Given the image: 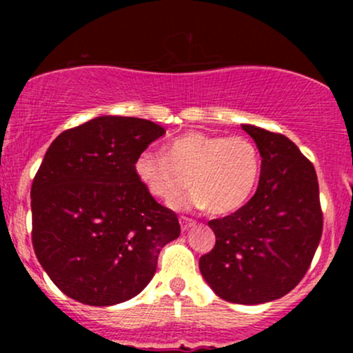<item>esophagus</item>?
<instances>
[{
  "mask_svg": "<svg viewBox=\"0 0 353 353\" xmlns=\"http://www.w3.org/2000/svg\"><path fill=\"white\" fill-rule=\"evenodd\" d=\"M179 222H181L182 230H189L194 224H196V221H194V219H189V217H185V216H181L179 217Z\"/></svg>",
  "mask_w": 353,
  "mask_h": 353,
  "instance_id": "34e87169",
  "label": "esophagus"
}]
</instances>
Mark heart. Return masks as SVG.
<instances>
[{
  "label": "heart",
  "mask_w": 353,
  "mask_h": 353,
  "mask_svg": "<svg viewBox=\"0 0 353 353\" xmlns=\"http://www.w3.org/2000/svg\"><path fill=\"white\" fill-rule=\"evenodd\" d=\"M139 181L165 204H174L189 189L192 201L212 214L241 209L252 196L261 176V152L242 136L188 132L165 145V156L143 151L134 164Z\"/></svg>",
  "instance_id": "b5f03b06"
}]
</instances>
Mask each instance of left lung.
Returning <instances> with one entry per match:
<instances>
[{"instance_id": "1", "label": "left lung", "mask_w": 353, "mask_h": 353, "mask_svg": "<svg viewBox=\"0 0 353 353\" xmlns=\"http://www.w3.org/2000/svg\"><path fill=\"white\" fill-rule=\"evenodd\" d=\"M262 156L254 197L209 221L216 245L199 259L202 277L232 303L281 299L302 281L322 237L323 214L314 164L289 137L242 124Z\"/></svg>"}]
</instances>
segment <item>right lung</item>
Listing matches in <instances>:
<instances>
[{
  "instance_id": "obj_1",
  "label": "right lung",
  "mask_w": 353,
  "mask_h": 353,
  "mask_svg": "<svg viewBox=\"0 0 353 353\" xmlns=\"http://www.w3.org/2000/svg\"><path fill=\"white\" fill-rule=\"evenodd\" d=\"M164 128L101 116L52 141L31 185L34 254L61 292L114 305L151 282L161 249L179 237L171 209L137 177V156Z\"/></svg>"
}]
</instances>
